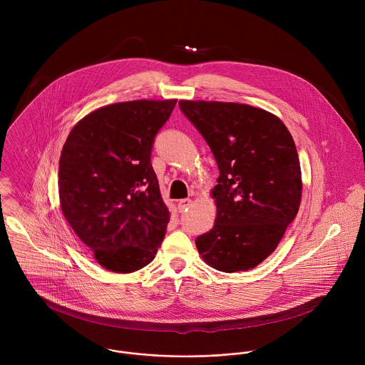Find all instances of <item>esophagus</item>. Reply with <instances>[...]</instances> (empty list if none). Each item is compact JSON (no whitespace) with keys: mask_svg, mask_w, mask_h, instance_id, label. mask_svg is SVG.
<instances>
[{"mask_svg":"<svg viewBox=\"0 0 365 365\" xmlns=\"http://www.w3.org/2000/svg\"><path fill=\"white\" fill-rule=\"evenodd\" d=\"M190 205H191V200H188V198H185V200H180V201H178V204H177V207H178V212H184V210H187V209L190 208Z\"/></svg>","mask_w":365,"mask_h":365,"instance_id":"1","label":"esophagus"}]
</instances>
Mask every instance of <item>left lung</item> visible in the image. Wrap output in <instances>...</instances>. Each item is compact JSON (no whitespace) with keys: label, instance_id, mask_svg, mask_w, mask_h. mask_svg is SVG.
Returning <instances> with one entry per match:
<instances>
[{"label":"left lung","instance_id":"obj_1","mask_svg":"<svg viewBox=\"0 0 365 365\" xmlns=\"http://www.w3.org/2000/svg\"><path fill=\"white\" fill-rule=\"evenodd\" d=\"M219 168L216 219L195 245L210 267L247 271L265 260L295 219L302 177L294 139L275 115L250 105L181 100Z\"/></svg>","mask_w":365,"mask_h":365}]
</instances>
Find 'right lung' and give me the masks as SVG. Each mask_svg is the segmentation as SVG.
<instances>
[{
  "instance_id": "obj_1",
  "label": "right lung",
  "mask_w": 365,
  "mask_h": 365,
  "mask_svg": "<svg viewBox=\"0 0 365 365\" xmlns=\"http://www.w3.org/2000/svg\"><path fill=\"white\" fill-rule=\"evenodd\" d=\"M177 100L108 105L70 132L58 161L63 215L98 264L120 274L156 257L170 212L152 149Z\"/></svg>"
}]
</instances>
